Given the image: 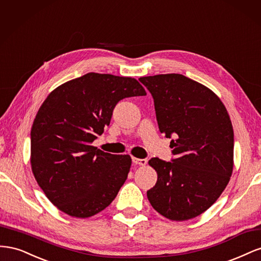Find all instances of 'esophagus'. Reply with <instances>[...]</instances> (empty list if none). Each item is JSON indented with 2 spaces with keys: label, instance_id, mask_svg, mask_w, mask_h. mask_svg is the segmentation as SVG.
I'll return each instance as SVG.
<instances>
[{
  "label": "esophagus",
  "instance_id": "obj_1",
  "mask_svg": "<svg viewBox=\"0 0 261 261\" xmlns=\"http://www.w3.org/2000/svg\"><path fill=\"white\" fill-rule=\"evenodd\" d=\"M147 159H137V158H133V163L134 164H138V165H146L147 164Z\"/></svg>",
  "mask_w": 261,
  "mask_h": 261
}]
</instances>
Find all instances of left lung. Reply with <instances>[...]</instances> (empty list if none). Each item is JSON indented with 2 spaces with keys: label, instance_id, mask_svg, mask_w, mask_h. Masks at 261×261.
I'll use <instances>...</instances> for the list:
<instances>
[{
  "label": "left lung",
  "instance_id": "obj_1",
  "mask_svg": "<svg viewBox=\"0 0 261 261\" xmlns=\"http://www.w3.org/2000/svg\"><path fill=\"white\" fill-rule=\"evenodd\" d=\"M154 101L160 132L174 136L175 159L149 160L158 174L147 192L155 211L172 221L198 217L217 201L233 172L234 133L217 94L180 74L140 77Z\"/></svg>",
  "mask_w": 261,
  "mask_h": 261
}]
</instances>
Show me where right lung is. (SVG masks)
I'll return each instance as SVG.
<instances>
[{
    "label": "right lung",
    "instance_id": "1",
    "mask_svg": "<svg viewBox=\"0 0 261 261\" xmlns=\"http://www.w3.org/2000/svg\"><path fill=\"white\" fill-rule=\"evenodd\" d=\"M145 94L135 78L88 73L46 97L31 127L30 163L38 185L58 209L85 219L114 200L132 158L91 144L109 126L118 101Z\"/></svg>",
    "mask_w": 261,
    "mask_h": 261
}]
</instances>
